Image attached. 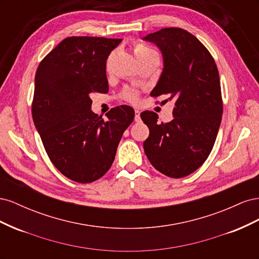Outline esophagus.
Instances as JSON below:
<instances>
[{
  "label": "esophagus",
  "instance_id": "34e87169",
  "mask_svg": "<svg viewBox=\"0 0 259 259\" xmlns=\"http://www.w3.org/2000/svg\"><path fill=\"white\" fill-rule=\"evenodd\" d=\"M139 121H140V111L135 110V122H139Z\"/></svg>",
  "mask_w": 259,
  "mask_h": 259
}]
</instances>
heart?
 Returning <instances> with one entry per match:
<instances>
[{
	"mask_svg": "<svg viewBox=\"0 0 259 259\" xmlns=\"http://www.w3.org/2000/svg\"><path fill=\"white\" fill-rule=\"evenodd\" d=\"M134 54H135V57L138 58H142V57H146L149 56V55H156L151 49H149L148 46L142 44V43H138L135 45L134 48ZM123 96L125 99H127L130 101H136L138 98V93L135 90H126L124 92Z\"/></svg>",
	"mask_w": 259,
	"mask_h": 259,
	"instance_id": "obj_1",
	"label": "heart"
}]
</instances>
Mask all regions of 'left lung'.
Segmentation results:
<instances>
[{"label": "left lung", "mask_w": 259, "mask_h": 259, "mask_svg": "<svg viewBox=\"0 0 259 259\" xmlns=\"http://www.w3.org/2000/svg\"><path fill=\"white\" fill-rule=\"evenodd\" d=\"M143 40L154 43L163 57V71L150 95L175 104L168 123H158L152 111L140 113L150 132L145 153L162 174L182 178L205 162L215 144L223 115L218 70L205 46L184 29L164 28Z\"/></svg>", "instance_id": "8db88e82"}]
</instances>
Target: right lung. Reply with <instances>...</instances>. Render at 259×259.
<instances>
[{
    "instance_id": "obj_1",
    "label": "right lung",
    "mask_w": 259,
    "mask_h": 259,
    "mask_svg": "<svg viewBox=\"0 0 259 259\" xmlns=\"http://www.w3.org/2000/svg\"><path fill=\"white\" fill-rule=\"evenodd\" d=\"M121 38L71 36L40 62L32 117L52 163L80 184L111 167L124 131L134 120L130 106L112 108L104 120L92 111L93 93L109 91L106 64Z\"/></svg>"
}]
</instances>
